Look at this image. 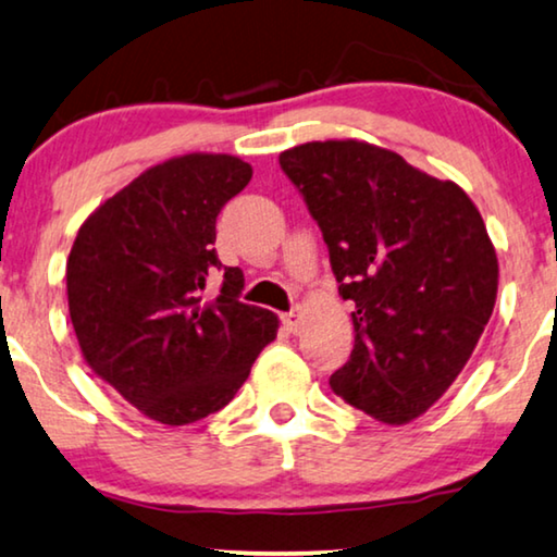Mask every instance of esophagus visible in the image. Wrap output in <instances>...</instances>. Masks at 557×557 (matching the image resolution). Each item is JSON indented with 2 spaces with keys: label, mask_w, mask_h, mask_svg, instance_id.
I'll return each instance as SVG.
<instances>
[{
  "label": "esophagus",
  "mask_w": 557,
  "mask_h": 557,
  "mask_svg": "<svg viewBox=\"0 0 557 557\" xmlns=\"http://www.w3.org/2000/svg\"><path fill=\"white\" fill-rule=\"evenodd\" d=\"M281 322L286 324V330H288V332H296V330H299V324H301V311H299V309L286 311V314L281 317Z\"/></svg>",
  "instance_id": "obj_1"
}]
</instances>
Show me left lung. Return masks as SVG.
<instances>
[{
    "label": "left lung",
    "instance_id": "left-lung-1",
    "mask_svg": "<svg viewBox=\"0 0 557 557\" xmlns=\"http://www.w3.org/2000/svg\"><path fill=\"white\" fill-rule=\"evenodd\" d=\"M281 170L322 231L355 304V347L332 391L383 423L425 413L474 352L494 299L497 253L461 187L364 141H311Z\"/></svg>",
    "mask_w": 557,
    "mask_h": 557
}]
</instances>
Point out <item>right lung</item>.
Here are the masks:
<instances>
[{"label": "right lung", "instance_id": "right-lung-1", "mask_svg": "<svg viewBox=\"0 0 557 557\" xmlns=\"http://www.w3.org/2000/svg\"><path fill=\"white\" fill-rule=\"evenodd\" d=\"M250 177L238 157L170 159L106 200L73 243L65 278L81 352L151 421L185 425L225 408L276 337V314L243 304V271L215 253L220 210Z\"/></svg>", "mask_w": 557, "mask_h": 557}]
</instances>
